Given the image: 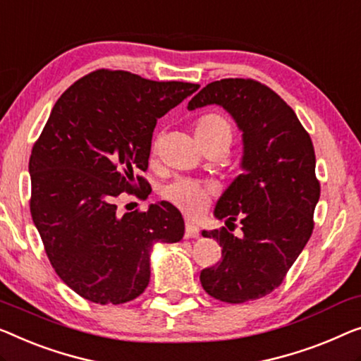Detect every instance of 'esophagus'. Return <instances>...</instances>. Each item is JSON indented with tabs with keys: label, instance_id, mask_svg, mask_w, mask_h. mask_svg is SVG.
I'll return each mask as SVG.
<instances>
[{
	"label": "esophagus",
	"instance_id": "34e87169",
	"mask_svg": "<svg viewBox=\"0 0 361 361\" xmlns=\"http://www.w3.org/2000/svg\"><path fill=\"white\" fill-rule=\"evenodd\" d=\"M200 236V229H198L193 223H185V238L187 239H195Z\"/></svg>",
	"mask_w": 361,
	"mask_h": 361
}]
</instances>
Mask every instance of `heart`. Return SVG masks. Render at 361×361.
<instances>
[{
    "label": "heart",
    "mask_w": 361,
    "mask_h": 361,
    "mask_svg": "<svg viewBox=\"0 0 361 361\" xmlns=\"http://www.w3.org/2000/svg\"><path fill=\"white\" fill-rule=\"evenodd\" d=\"M193 132H195V138L198 142H208V140L215 138H228L231 142V127H229L226 118L216 116V114L203 116L195 123ZM156 148H158V140L153 143V151H156ZM163 195L166 200L180 208L185 215L198 216L210 203L212 192L202 182L192 179H176L164 187Z\"/></svg>",
    "instance_id": "heart-1"
}]
</instances>
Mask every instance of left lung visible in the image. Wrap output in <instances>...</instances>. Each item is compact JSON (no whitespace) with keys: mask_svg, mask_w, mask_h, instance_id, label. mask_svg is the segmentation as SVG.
Wrapping results in <instances>:
<instances>
[{"mask_svg":"<svg viewBox=\"0 0 361 361\" xmlns=\"http://www.w3.org/2000/svg\"><path fill=\"white\" fill-rule=\"evenodd\" d=\"M221 106L243 132V172L216 202L213 215L239 219L243 236L226 228L202 231L221 245V260L203 269V290L224 302L259 300L283 281L310 241L321 187L310 135L288 104L254 80L213 81L187 109Z\"/></svg>","mask_w":361,"mask_h":361,"instance_id":"left-lung-1","label":"left lung"}]
</instances>
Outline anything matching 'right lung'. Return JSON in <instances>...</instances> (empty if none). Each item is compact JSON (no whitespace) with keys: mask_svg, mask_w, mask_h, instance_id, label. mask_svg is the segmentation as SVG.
Returning <instances> with one entry per match:
<instances>
[{"mask_svg":"<svg viewBox=\"0 0 361 361\" xmlns=\"http://www.w3.org/2000/svg\"><path fill=\"white\" fill-rule=\"evenodd\" d=\"M198 87L97 70L51 109L29 161L30 215L56 275L85 300H135L149 283L153 245L184 236L169 202L120 215L116 200L123 192L149 195L135 172L148 169L156 122Z\"/></svg>","mask_w":361,"mask_h":361,"instance_id":"right-lung-1","label":"right lung"}]
</instances>
